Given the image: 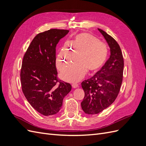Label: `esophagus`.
<instances>
[{
  "instance_id": "esophagus-1",
  "label": "esophagus",
  "mask_w": 146,
  "mask_h": 146,
  "mask_svg": "<svg viewBox=\"0 0 146 146\" xmlns=\"http://www.w3.org/2000/svg\"><path fill=\"white\" fill-rule=\"evenodd\" d=\"M72 86L74 88H77L78 86V85L77 83H72Z\"/></svg>"
}]
</instances>
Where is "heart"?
Returning <instances> with one entry per match:
<instances>
[{
    "instance_id": "heart-1",
    "label": "heart",
    "mask_w": 146,
    "mask_h": 146,
    "mask_svg": "<svg viewBox=\"0 0 146 146\" xmlns=\"http://www.w3.org/2000/svg\"><path fill=\"white\" fill-rule=\"evenodd\" d=\"M108 52L105 42L90 33H82L60 50L56 58V66L58 70H63L78 54L76 62L61 73L66 81L76 82L85 76L88 70L95 72L100 69L107 58Z\"/></svg>"
}]
</instances>
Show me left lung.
Masks as SVG:
<instances>
[{
  "label": "left lung",
  "instance_id": "8db88e82",
  "mask_svg": "<svg viewBox=\"0 0 146 146\" xmlns=\"http://www.w3.org/2000/svg\"><path fill=\"white\" fill-rule=\"evenodd\" d=\"M98 30L108 42L111 55L100 70L82 82L85 97L81 106L83 111L88 114H98L114 102L123 79V58L120 46L112 36Z\"/></svg>",
  "mask_w": 146,
  "mask_h": 146
}]
</instances>
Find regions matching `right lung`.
<instances>
[{
    "label": "right lung",
    "instance_id": "1",
    "mask_svg": "<svg viewBox=\"0 0 146 146\" xmlns=\"http://www.w3.org/2000/svg\"><path fill=\"white\" fill-rule=\"evenodd\" d=\"M68 30L50 29L36 35L23 57L21 69L22 90L29 104L44 116L61 108L70 84L59 80L56 68V46Z\"/></svg>",
    "mask_w": 146,
    "mask_h": 146
}]
</instances>
